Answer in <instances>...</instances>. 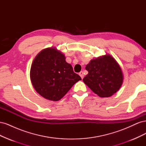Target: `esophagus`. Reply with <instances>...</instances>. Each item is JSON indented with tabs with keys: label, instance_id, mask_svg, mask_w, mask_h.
<instances>
[{
	"label": "esophagus",
	"instance_id": "1",
	"mask_svg": "<svg viewBox=\"0 0 146 146\" xmlns=\"http://www.w3.org/2000/svg\"><path fill=\"white\" fill-rule=\"evenodd\" d=\"M79 76H80L81 77L82 79H83V77H84V74H83V71L80 72V73H79Z\"/></svg>",
	"mask_w": 146,
	"mask_h": 146
}]
</instances>
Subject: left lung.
<instances>
[{
	"label": "left lung",
	"instance_id": "left-lung-1",
	"mask_svg": "<svg viewBox=\"0 0 146 146\" xmlns=\"http://www.w3.org/2000/svg\"><path fill=\"white\" fill-rule=\"evenodd\" d=\"M85 69L88 74L83 78V82L101 98L111 96L122 85L121 69L110 55L92 60Z\"/></svg>",
	"mask_w": 146,
	"mask_h": 146
}]
</instances>
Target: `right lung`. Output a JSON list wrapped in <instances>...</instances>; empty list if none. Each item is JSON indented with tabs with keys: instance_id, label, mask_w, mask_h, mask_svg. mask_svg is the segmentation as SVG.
Wrapping results in <instances>:
<instances>
[{
	"instance_id": "1",
	"label": "right lung",
	"mask_w": 146,
	"mask_h": 146,
	"mask_svg": "<svg viewBox=\"0 0 146 146\" xmlns=\"http://www.w3.org/2000/svg\"><path fill=\"white\" fill-rule=\"evenodd\" d=\"M32 85L46 99L58 101L75 83L82 80L75 73L64 55L54 48H47L35 57L30 69Z\"/></svg>"
}]
</instances>
